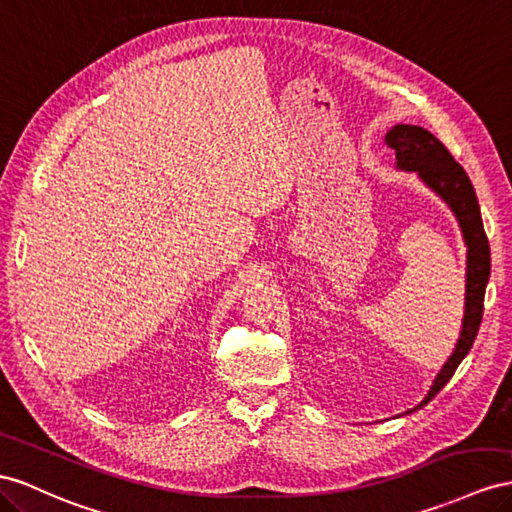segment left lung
Returning <instances> with one entry per match:
<instances>
[{"mask_svg":"<svg viewBox=\"0 0 512 512\" xmlns=\"http://www.w3.org/2000/svg\"><path fill=\"white\" fill-rule=\"evenodd\" d=\"M385 144L394 148L396 153V168L405 172H416L422 183L431 187L437 196L444 200L450 211L457 217L461 226L463 239L467 245V273H465V314L461 336L457 340L452 355L444 368L439 370L431 390L424 396L418 407L411 411L422 409L426 403L437 396L459 368L463 357L472 349L476 340L478 327L482 321V310H485V288L491 273V254L485 228H482L480 206L474 185L469 183V176L461 165L454 161L448 153V148L441 144L437 137L416 124H396L385 133ZM407 411V413H411Z\"/></svg>","mask_w":512,"mask_h":512,"instance_id":"8db88e82","label":"left lung"}]
</instances>
